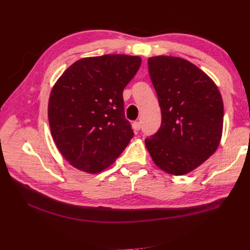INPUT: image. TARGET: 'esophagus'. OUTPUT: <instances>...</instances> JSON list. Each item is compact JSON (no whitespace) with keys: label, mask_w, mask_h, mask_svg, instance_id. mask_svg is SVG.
I'll return each mask as SVG.
<instances>
[{"label":"esophagus","mask_w":250,"mask_h":250,"mask_svg":"<svg viewBox=\"0 0 250 250\" xmlns=\"http://www.w3.org/2000/svg\"><path fill=\"white\" fill-rule=\"evenodd\" d=\"M141 127H142L141 122H133V123H132V129H133L134 131H139V130L141 129Z\"/></svg>","instance_id":"1"}]
</instances>
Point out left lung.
<instances>
[{
    "label": "left lung",
    "mask_w": 250,
    "mask_h": 250,
    "mask_svg": "<svg viewBox=\"0 0 250 250\" xmlns=\"http://www.w3.org/2000/svg\"><path fill=\"white\" fill-rule=\"evenodd\" d=\"M150 79L162 112L158 131L145 140L158 168L185 175L215 153L223 130V101L208 75L174 56L148 59Z\"/></svg>",
    "instance_id": "1"
}]
</instances>
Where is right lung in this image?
Wrapping results in <instances>:
<instances>
[{
    "label": "right lung",
    "instance_id": "obj_1",
    "mask_svg": "<svg viewBox=\"0 0 250 250\" xmlns=\"http://www.w3.org/2000/svg\"><path fill=\"white\" fill-rule=\"evenodd\" d=\"M142 63L123 54L85 57L63 72L48 105L52 138L78 170L99 173L119 157L133 137L125 118L123 89Z\"/></svg>",
    "mask_w": 250,
    "mask_h": 250
}]
</instances>
